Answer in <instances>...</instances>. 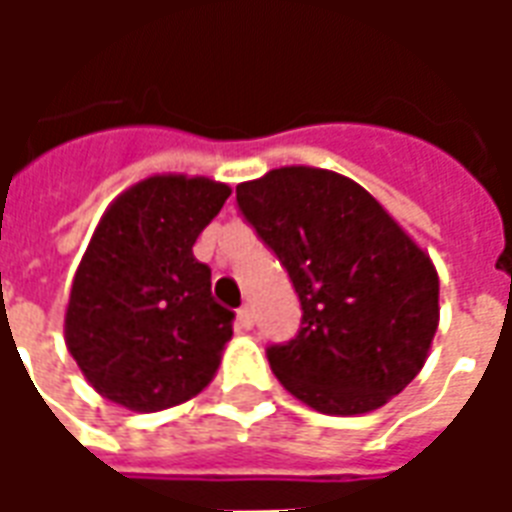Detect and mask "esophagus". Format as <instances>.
I'll return each instance as SVG.
<instances>
[{
	"label": "esophagus",
	"instance_id": "1",
	"mask_svg": "<svg viewBox=\"0 0 512 512\" xmlns=\"http://www.w3.org/2000/svg\"><path fill=\"white\" fill-rule=\"evenodd\" d=\"M235 318H238V326H241V329H252V326H255V315H252V307H241Z\"/></svg>",
	"mask_w": 512,
	"mask_h": 512
}]
</instances>
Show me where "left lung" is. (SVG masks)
Returning <instances> with one entry per match:
<instances>
[{
    "mask_svg": "<svg viewBox=\"0 0 512 512\" xmlns=\"http://www.w3.org/2000/svg\"><path fill=\"white\" fill-rule=\"evenodd\" d=\"M301 301V329L268 348L279 384L332 417L376 411L425 365L439 329L430 255L356 180L279 167L235 186Z\"/></svg>",
    "mask_w": 512,
    "mask_h": 512,
    "instance_id": "obj_1",
    "label": "left lung"
}]
</instances>
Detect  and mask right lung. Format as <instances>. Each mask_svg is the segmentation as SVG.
I'll return each instance as SVG.
<instances>
[{"instance_id":"obj_1","label":"right lung","mask_w":512,"mask_h":512,"mask_svg":"<svg viewBox=\"0 0 512 512\" xmlns=\"http://www.w3.org/2000/svg\"><path fill=\"white\" fill-rule=\"evenodd\" d=\"M200 175H150L101 216L73 274L65 345L87 384L128 411H164L211 384L233 312L191 246L230 197Z\"/></svg>"}]
</instances>
